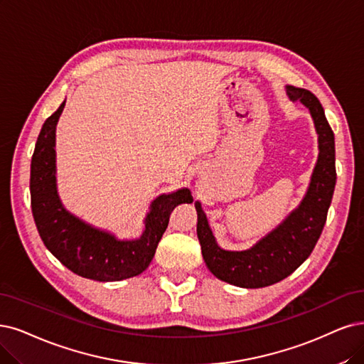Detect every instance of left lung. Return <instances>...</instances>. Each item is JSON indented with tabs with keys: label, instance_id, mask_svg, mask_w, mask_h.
Returning a JSON list of instances; mask_svg holds the SVG:
<instances>
[{
	"label": "left lung",
	"instance_id": "left-lung-1",
	"mask_svg": "<svg viewBox=\"0 0 364 364\" xmlns=\"http://www.w3.org/2000/svg\"><path fill=\"white\" fill-rule=\"evenodd\" d=\"M288 96L292 102H301L309 107L319 142L312 181L300 207L257 246L245 252H228L218 246L205 214L196 203V231L208 270L235 287L264 288L292 274L312 253L327 220L336 186L334 133L319 100L311 91L288 87Z\"/></svg>",
	"mask_w": 364,
	"mask_h": 364
}]
</instances>
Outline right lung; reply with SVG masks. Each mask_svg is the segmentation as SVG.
Wrapping results in <instances>:
<instances>
[{
	"label": "right lung",
	"instance_id": "add662e5",
	"mask_svg": "<svg viewBox=\"0 0 364 364\" xmlns=\"http://www.w3.org/2000/svg\"><path fill=\"white\" fill-rule=\"evenodd\" d=\"M65 102L40 130L31 159V210L40 238L63 265L77 276L99 282H117L141 274L150 265L159 241L166 231L172 210L191 204L189 189L161 195L153 200L139 240L118 241L94 230L67 213L55 187V126Z\"/></svg>",
	"mask_w": 364,
	"mask_h": 364
}]
</instances>
